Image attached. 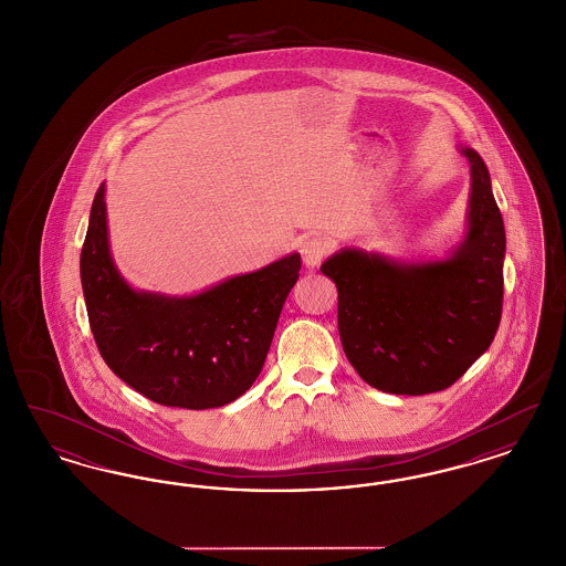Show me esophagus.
Returning a JSON list of instances; mask_svg holds the SVG:
<instances>
[{
    "instance_id": "1",
    "label": "esophagus",
    "mask_w": 566,
    "mask_h": 566,
    "mask_svg": "<svg viewBox=\"0 0 566 566\" xmlns=\"http://www.w3.org/2000/svg\"><path fill=\"white\" fill-rule=\"evenodd\" d=\"M328 250H331L328 242H326L324 238H318V235L305 238V240L301 242V256H303V263H305L307 268L321 265V261L328 254Z\"/></svg>"
}]
</instances>
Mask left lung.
<instances>
[{
    "mask_svg": "<svg viewBox=\"0 0 566 566\" xmlns=\"http://www.w3.org/2000/svg\"><path fill=\"white\" fill-rule=\"evenodd\" d=\"M471 165L469 233L446 261L397 265L342 250L321 271L337 284L342 346L369 386L390 395L450 388L484 354L503 314L505 227L482 157Z\"/></svg>",
    "mask_w": 566,
    "mask_h": 566,
    "instance_id": "8db88e82",
    "label": "left lung"
}]
</instances>
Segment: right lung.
<instances>
[{
  "instance_id": "add662e5",
  "label": "right lung",
  "mask_w": 566,
  "mask_h": 566,
  "mask_svg": "<svg viewBox=\"0 0 566 566\" xmlns=\"http://www.w3.org/2000/svg\"><path fill=\"white\" fill-rule=\"evenodd\" d=\"M102 185L82 243L88 324L106 365L155 403L210 409L235 401L261 374L301 256L231 277L201 295L135 293L112 263Z\"/></svg>"
}]
</instances>
